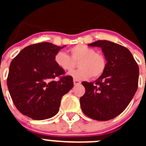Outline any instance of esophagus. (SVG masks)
I'll use <instances>...</instances> for the list:
<instances>
[{
  "label": "esophagus",
  "mask_w": 146,
  "mask_h": 146,
  "mask_svg": "<svg viewBox=\"0 0 146 146\" xmlns=\"http://www.w3.org/2000/svg\"><path fill=\"white\" fill-rule=\"evenodd\" d=\"M73 82H74V84L75 85V86H77V85H80L81 83L80 81L78 80H76V79L73 80Z\"/></svg>",
  "instance_id": "obj_1"
}]
</instances>
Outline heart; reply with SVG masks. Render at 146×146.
<instances>
[{"mask_svg": "<svg viewBox=\"0 0 146 146\" xmlns=\"http://www.w3.org/2000/svg\"><path fill=\"white\" fill-rule=\"evenodd\" d=\"M71 57L64 52L59 51L55 55L54 61L64 72L72 70L79 61V69L69 73L77 80L87 79L91 76L96 79L104 74L107 66L106 59L95 49L84 44H77L69 50Z\"/></svg>", "mask_w": 146, "mask_h": 146, "instance_id": "obj_1", "label": "heart"}]
</instances>
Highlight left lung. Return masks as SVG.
Here are the masks:
<instances>
[{
  "instance_id": "left-lung-1",
  "label": "left lung",
  "mask_w": 146,
  "mask_h": 146,
  "mask_svg": "<svg viewBox=\"0 0 146 146\" xmlns=\"http://www.w3.org/2000/svg\"><path fill=\"white\" fill-rule=\"evenodd\" d=\"M89 46L101 47L108 61L105 72L94 82H82L86 93L80 99L88 117L108 121L128 106L138 87L139 67L129 50L114 42L99 40Z\"/></svg>"
}]
</instances>
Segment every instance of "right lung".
<instances>
[{
	"instance_id": "obj_1",
	"label": "right lung",
	"mask_w": 146,
	"mask_h": 146,
	"mask_svg": "<svg viewBox=\"0 0 146 146\" xmlns=\"http://www.w3.org/2000/svg\"><path fill=\"white\" fill-rule=\"evenodd\" d=\"M50 42L29 45L11 62L7 77L10 96L17 109L33 120L52 118L60 100L72 88L73 78L54 61L60 49ZM58 76L59 80L55 81Z\"/></svg>"
}]
</instances>
